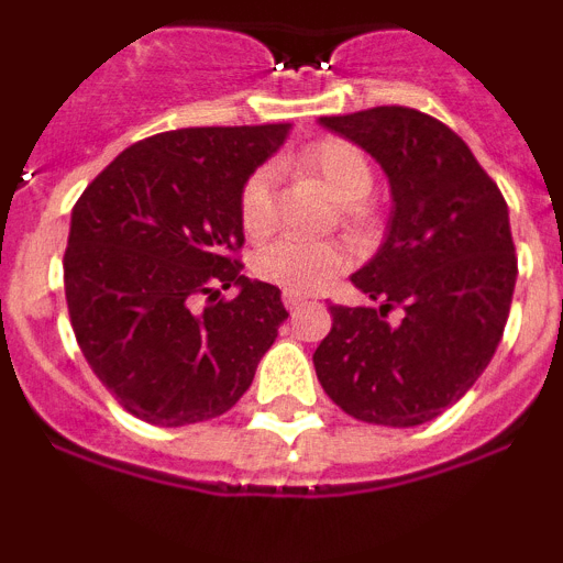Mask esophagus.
Instances as JSON below:
<instances>
[{
	"label": "esophagus",
	"instance_id": "34e87169",
	"mask_svg": "<svg viewBox=\"0 0 563 563\" xmlns=\"http://www.w3.org/2000/svg\"><path fill=\"white\" fill-rule=\"evenodd\" d=\"M282 298H285V307H287V310H290V312H296L298 307L305 305V298L296 296V292H290V290H285V296H282Z\"/></svg>",
	"mask_w": 563,
	"mask_h": 563
}]
</instances>
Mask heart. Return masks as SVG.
Wrapping results in <instances>:
<instances>
[{"mask_svg":"<svg viewBox=\"0 0 563 563\" xmlns=\"http://www.w3.org/2000/svg\"><path fill=\"white\" fill-rule=\"evenodd\" d=\"M290 166L318 180L332 200L346 206L350 220H361L357 202L372 191L375 174L361 146L343 137H324L290 157ZM239 222L251 236H265L276 222V174L256 168L239 191ZM350 267V251L338 242L276 239L253 258V273L296 296L321 292L332 278Z\"/></svg>","mask_w":563,"mask_h":563,"instance_id":"obj_1","label":"heart"}]
</instances>
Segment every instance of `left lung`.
Returning a JSON list of instances; mask_svg holds the SVG:
<instances>
[{
    "instance_id": "8db88e82",
    "label": "left lung",
    "mask_w": 563,
    "mask_h": 563,
    "mask_svg": "<svg viewBox=\"0 0 563 563\" xmlns=\"http://www.w3.org/2000/svg\"><path fill=\"white\" fill-rule=\"evenodd\" d=\"M321 123L380 163L391 217L380 251L352 276L380 307L330 305L316 375L355 420L422 426L474 386L501 341L519 273L507 202L431 114L375 107Z\"/></svg>"
}]
</instances>
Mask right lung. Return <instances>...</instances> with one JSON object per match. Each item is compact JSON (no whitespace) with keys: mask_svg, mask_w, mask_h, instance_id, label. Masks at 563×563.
I'll use <instances>...</instances> for the list:
<instances>
[{"mask_svg":"<svg viewBox=\"0 0 563 563\" xmlns=\"http://www.w3.org/2000/svg\"><path fill=\"white\" fill-rule=\"evenodd\" d=\"M287 129L154 134L78 197L64 251L69 321L98 380L137 420L177 429L225 415L276 341L287 310L278 287L242 276L239 191ZM231 284L240 296L217 302L216 287Z\"/></svg>","mask_w":563,"mask_h":563,"instance_id":"obj_1","label":"right lung"}]
</instances>
